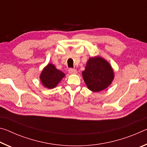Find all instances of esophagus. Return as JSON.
Wrapping results in <instances>:
<instances>
[{"mask_svg":"<svg viewBox=\"0 0 147 147\" xmlns=\"http://www.w3.org/2000/svg\"><path fill=\"white\" fill-rule=\"evenodd\" d=\"M69 73L71 74H76L77 73V71L75 69H73V68H70L69 69Z\"/></svg>","mask_w":147,"mask_h":147,"instance_id":"34e87169","label":"esophagus"}]
</instances>
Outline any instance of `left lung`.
Here are the masks:
<instances>
[{"label":"left lung","mask_w":147,"mask_h":147,"mask_svg":"<svg viewBox=\"0 0 147 147\" xmlns=\"http://www.w3.org/2000/svg\"><path fill=\"white\" fill-rule=\"evenodd\" d=\"M82 76L89 89L99 92L110 85L114 74L110 65L105 59L94 57L89 59Z\"/></svg>","instance_id":"left-lung-1"}]
</instances>
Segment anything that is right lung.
Returning <instances> with one entry per match:
<instances>
[{"label": "right lung", "mask_w": 147, "mask_h": 147, "mask_svg": "<svg viewBox=\"0 0 147 147\" xmlns=\"http://www.w3.org/2000/svg\"><path fill=\"white\" fill-rule=\"evenodd\" d=\"M65 76V74L57 69L54 65L49 63L43 69L40 75V79L43 85L49 89H53Z\"/></svg>", "instance_id": "right-lung-1"}]
</instances>
